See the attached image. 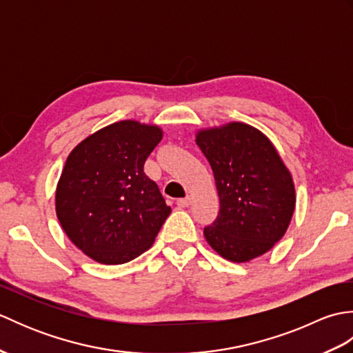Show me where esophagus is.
<instances>
[{
	"mask_svg": "<svg viewBox=\"0 0 353 353\" xmlns=\"http://www.w3.org/2000/svg\"><path fill=\"white\" fill-rule=\"evenodd\" d=\"M190 203H191V199H190V197L179 199V200H177V208L185 209V208H188V206H190Z\"/></svg>",
	"mask_w": 353,
	"mask_h": 353,
	"instance_id": "esophagus-1",
	"label": "esophagus"
}]
</instances>
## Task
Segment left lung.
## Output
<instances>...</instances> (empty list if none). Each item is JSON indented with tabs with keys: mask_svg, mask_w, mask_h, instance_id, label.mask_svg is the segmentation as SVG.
Masks as SVG:
<instances>
[{
	"mask_svg": "<svg viewBox=\"0 0 353 353\" xmlns=\"http://www.w3.org/2000/svg\"><path fill=\"white\" fill-rule=\"evenodd\" d=\"M211 165L220 212L203 234L221 258L249 262L267 253L287 232L296 208L291 172L273 142L245 123L196 133Z\"/></svg>",
	"mask_w": 353,
	"mask_h": 353,
	"instance_id": "left-lung-1",
	"label": "left lung"
}]
</instances>
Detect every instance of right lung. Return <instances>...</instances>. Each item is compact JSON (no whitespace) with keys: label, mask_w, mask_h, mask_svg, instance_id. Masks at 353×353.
Here are the masks:
<instances>
[{"label":"right lung","mask_w":353,"mask_h":353,"mask_svg":"<svg viewBox=\"0 0 353 353\" xmlns=\"http://www.w3.org/2000/svg\"><path fill=\"white\" fill-rule=\"evenodd\" d=\"M159 125L125 119L72 148L56 188V214L72 244L106 265L148 250L171 212L144 172L159 144Z\"/></svg>","instance_id":"obj_1"}]
</instances>
